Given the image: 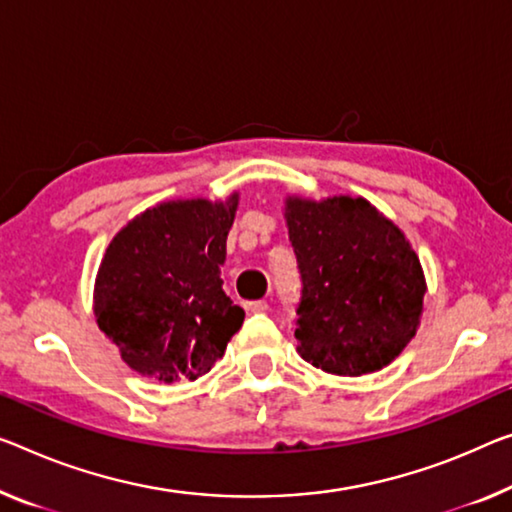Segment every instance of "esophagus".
I'll list each match as a JSON object with an SVG mask.
<instances>
[{
    "label": "esophagus",
    "mask_w": 512,
    "mask_h": 512,
    "mask_svg": "<svg viewBox=\"0 0 512 512\" xmlns=\"http://www.w3.org/2000/svg\"><path fill=\"white\" fill-rule=\"evenodd\" d=\"M245 309H247L249 313H265V311H267V302H265V300L245 302Z\"/></svg>",
    "instance_id": "esophagus-1"
}]
</instances>
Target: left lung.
<instances>
[{
  "label": "left lung",
  "instance_id": "obj_1",
  "mask_svg": "<svg viewBox=\"0 0 512 512\" xmlns=\"http://www.w3.org/2000/svg\"><path fill=\"white\" fill-rule=\"evenodd\" d=\"M283 203L302 274L297 352L329 375L382 371L423 316L426 274L410 240L364 196L288 194Z\"/></svg>",
  "mask_w": 512,
  "mask_h": 512
}]
</instances>
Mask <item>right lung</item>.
<instances>
[{"label": "right lung", "mask_w": 512, "mask_h": 512, "mask_svg": "<svg viewBox=\"0 0 512 512\" xmlns=\"http://www.w3.org/2000/svg\"><path fill=\"white\" fill-rule=\"evenodd\" d=\"M240 194L162 201L114 235L93 286V316L132 371L171 384L206 375L245 311L222 265Z\"/></svg>", "instance_id": "right-lung-1"}]
</instances>
